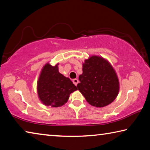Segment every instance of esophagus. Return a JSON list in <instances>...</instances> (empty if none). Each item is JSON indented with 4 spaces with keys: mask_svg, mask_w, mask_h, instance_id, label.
I'll use <instances>...</instances> for the list:
<instances>
[{
    "mask_svg": "<svg viewBox=\"0 0 150 150\" xmlns=\"http://www.w3.org/2000/svg\"><path fill=\"white\" fill-rule=\"evenodd\" d=\"M73 83L75 85H77L79 83V80L77 79H74L73 80Z\"/></svg>",
    "mask_w": 150,
    "mask_h": 150,
    "instance_id": "34e87169",
    "label": "esophagus"
}]
</instances>
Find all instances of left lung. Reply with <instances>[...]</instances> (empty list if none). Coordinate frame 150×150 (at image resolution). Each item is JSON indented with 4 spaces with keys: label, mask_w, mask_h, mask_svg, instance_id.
<instances>
[{
    "label": "left lung",
    "mask_w": 150,
    "mask_h": 150,
    "mask_svg": "<svg viewBox=\"0 0 150 150\" xmlns=\"http://www.w3.org/2000/svg\"><path fill=\"white\" fill-rule=\"evenodd\" d=\"M77 87L86 100L95 107L112 103L119 92V81L112 66L107 60L93 55L83 64V73Z\"/></svg>",
    "instance_id": "left-lung-1"
}]
</instances>
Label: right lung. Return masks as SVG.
Masks as SVG:
<instances>
[{
  "instance_id": "obj_1",
  "label": "right lung",
  "mask_w": 150,
  "mask_h": 150,
  "mask_svg": "<svg viewBox=\"0 0 150 150\" xmlns=\"http://www.w3.org/2000/svg\"><path fill=\"white\" fill-rule=\"evenodd\" d=\"M76 90L77 88L72 81L59 73L58 63L52 66L47 63L44 66L37 85L38 97L44 105L59 107Z\"/></svg>"
}]
</instances>
